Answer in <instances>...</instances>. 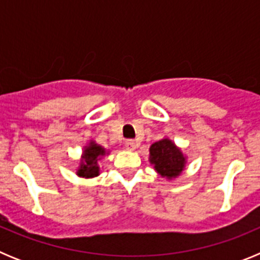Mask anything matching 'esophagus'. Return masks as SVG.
Returning a JSON list of instances; mask_svg holds the SVG:
<instances>
[{
  "label": "esophagus",
  "mask_w": 260,
  "mask_h": 260,
  "mask_svg": "<svg viewBox=\"0 0 260 260\" xmlns=\"http://www.w3.org/2000/svg\"><path fill=\"white\" fill-rule=\"evenodd\" d=\"M125 147H126V150L134 151L135 147H137V144H135V142L133 141V139H127V141L125 142Z\"/></svg>",
  "instance_id": "obj_1"
}]
</instances>
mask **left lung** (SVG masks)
<instances>
[{"label":"left lung","instance_id":"obj_1","mask_svg":"<svg viewBox=\"0 0 260 260\" xmlns=\"http://www.w3.org/2000/svg\"><path fill=\"white\" fill-rule=\"evenodd\" d=\"M151 162L161 176L172 178L180 176L183 171L185 157L169 139H162L153 143L150 148Z\"/></svg>","mask_w":260,"mask_h":260}]
</instances>
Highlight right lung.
<instances>
[{"mask_svg":"<svg viewBox=\"0 0 260 260\" xmlns=\"http://www.w3.org/2000/svg\"><path fill=\"white\" fill-rule=\"evenodd\" d=\"M105 151L98 144L91 143L83 153V161L80 165L78 174L82 177H95L99 174L98 160H100V156L104 155Z\"/></svg>","mask_w":260,"mask_h":260,"instance_id":"add662e5","label":"right lung"}]
</instances>
